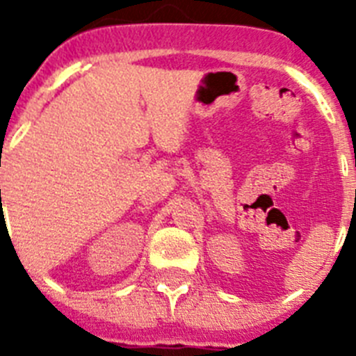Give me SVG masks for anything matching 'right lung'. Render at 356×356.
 Here are the masks:
<instances>
[{"instance_id": "obj_1", "label": "right lung", "mask_w": 356, "mask_h": 356, "mask_svg": "<svg viewBox=\"0 0 356 356\" xmlns=\"http://www.w3.org/2000/svg\"><path fill=\"white\" fill-rule=\"evenodd\" d=\"M0 193H1V191H0Z\"/></svg>"}]
</instances>
